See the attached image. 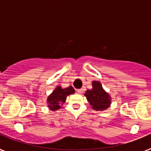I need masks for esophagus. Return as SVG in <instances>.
Listing matches in <instances>:
<instances>
[{
    "mask_svg": "<svg viewBox=\"0 0 151 151\" xmlns=\"http://www.w3.org/2000/svg\"><path fill=\"white\" fill-rule=\"evenodd\" d=\"M77 92H78V94H82V93H83V89H78V90H77Z\"/></svg>",
    "mask_w": 151,
    "mask_h": 151,
    "instance_id": "1",
    "label": "esophagus"
}]
</instances>
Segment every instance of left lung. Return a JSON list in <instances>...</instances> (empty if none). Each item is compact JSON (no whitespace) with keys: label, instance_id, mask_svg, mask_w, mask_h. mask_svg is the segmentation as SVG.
I'll return each instance as SVG.
<instances>
[{"label":"left lung","instance_id":"obj_1","mask_svg":"<svg viewBox=\"0 0 151 151\" xmlns=\"http://www.w3.org/2000/svg\"><path fill=\"white\" fill-rule=\"evenodd\" d=\"M92 87L93 88L87 90L85 94L92 109L97 111L107 109L111 104L110 96L104 90L101 82L98 81H93Z\"/></svg>","mask_w":151,"mask_h":151}]
</instances>
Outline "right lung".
I'll return each mask as SVG.
<instances>
[{
    "mask_svg": "<svg viewBox=\"0 0 151 151\" xmlns=\"http://www.w3.org/2000/svg\"><path fill=\"white\" fill-rule=\"evenodd\" d=\"M75 93V90L72 86H69L66 88H62L60 86H57L55 90L47 97L48 107L52 111L57 110L61 107L66 99V97Z\"/></svg>",
    "mask_w": 151,
    "mask_h": 151,
    "instance_id": "1",
    "label": "right lung"
}]
</instances>
